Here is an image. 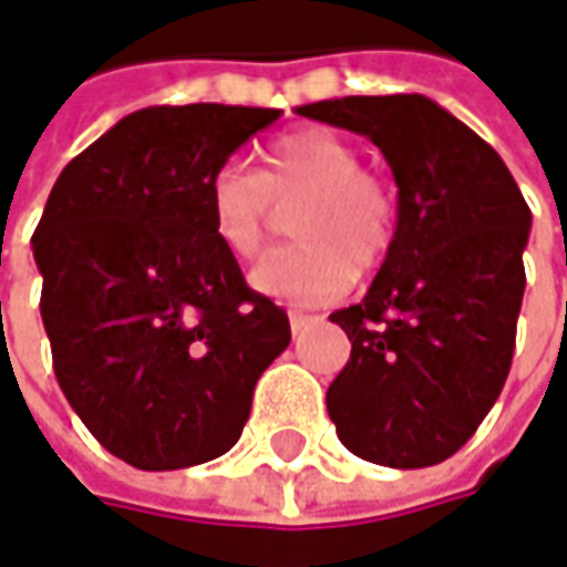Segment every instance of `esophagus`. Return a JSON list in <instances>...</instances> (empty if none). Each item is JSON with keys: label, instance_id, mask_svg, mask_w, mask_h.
Returning a JSON list of instances; mask_svg holds the SVG:
<instances>
[{"label": "esophagus", "instance_id": "1", "mask_svg": "<svg viewBox=\"0 0 567 567\" xmlns=\"http://www.w3.org/2000/svg\"><path fill=\"white\" fill-rule=\"evenodd\" d=\"M321 318L318 315H301V311H288V324H291V331L298 334V331H305V328H311V324H318Z\"/></svg>", "mask_w": 567, "mask_h": 567}]
</instances>
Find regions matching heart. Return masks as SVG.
I'll list each match as a JSON object with an SVG mask.
<instances>
[{
  "label": "heart",
  "mask_w": 567,
  "mask_h": 567,
  "mask_svg": "<svg viewBox=\"0 0 567 567\" xmlns=\"http://www.w3.org/2000/svg\"><path fill=\"white\" fill-rule=\"evenodd\" d=\"M298 243L269 252L252 269V288L288 305L337 301L360 269L392 246L399 204L360 152L328 130H298L266 145L259 172L224 165L207 184L210 227L233 259H252L276 204H291Z\"/></svg>",
  "instance_id": "obj_1"
}]
</instances>
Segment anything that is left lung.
I'll use <instances>...</instances> for the list:
<instances>
[{
    "instance_id": "left-lung-1",
    "label": "left lung",
    "mask_w": 567,
    "mask_h": 567,
    "mask_svg": "<svg viewBox=\"0 0 567 567\" xmlns=\"http://www.w3.org/2000/svg\"><path fill=\"white\" fill-rule=\"evenodd\" d=\"M298 116L367 135L399 187L370 291L331 321L350 360L328 389L347 451L383 467L447 461L509 377L533 214L503 158L422 93L343 96Z\"/></svg>"
}]
</instances>
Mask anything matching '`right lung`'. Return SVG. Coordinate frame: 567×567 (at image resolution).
Here are the masks:
<instances>
[{"mask_svg":"<svg viewBox=\"0 0 567 567\" xmlns=\"http://www.w3.org/2000/svg\"><path fill=\"white\" fill-rule=\"evenodd\" d=\"M282 113L148 106L54 181L31 236L54 377L110 454L178 471L227 454L291 340L210 227L207 184Z\"/></svg>","mask_w":567,"mask_h":567,"instance_id":"right-lung-1","label":"right lung"}]
</instances>
